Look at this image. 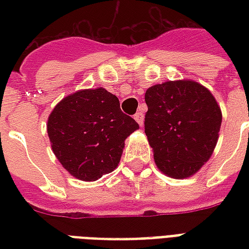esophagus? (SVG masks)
<instances>
[{"label": "esophagus", "mask_w": 249, "mask_h": 249, "mask_svg": "<svg viewBox=\"0 0 249 249\" xmlns=\"http://www.w3.org/2000/svg\"><path fill=\"white\" fill-rule=\"evenodd\" d=\"M133 119L136 120V123L139 125H142V123H144V114L141 113V112H137V113L133 116Z\"/></svg>", "instance_id": "esophagus-1"}]
</instances>
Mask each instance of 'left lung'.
<instances>
[{
	"label": "left lung",
	"instance_id": "8db88e82",
	"mask_svg": "<svg viewBox=\"0 0 249 249\" xmlns=\"http://www.w3.org/2000/svg\"><path fill=\"white\" fill-rule=\"evenodd\" d=\"M145 135L159 169L173 178L192 176L213 152L221 110L207 88L168 81L145 93Z\"/></svg>",
	"mask_w": 249,
	"mask_h": 249
}]
</instances>
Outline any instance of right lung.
<instances>
[{
	"mask_svg": "<svg viewBox=\"0 0 249 249\" xmlns=\"http://www.w3.org/2000/svg\"><path fill=\"white\" fill-rule=\"evenodd\" d=\"M139 124L104 88L78 90L57 104L48 120L52 149L74 178L94 181L119 165L124 141Z\"/></svg>",
	"mask_w": 249,
	"mask_h": 249,
	"instance_id": "right-lung-1",
	"label": "right lung"
}]
</instances>
